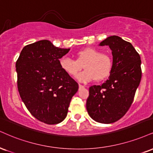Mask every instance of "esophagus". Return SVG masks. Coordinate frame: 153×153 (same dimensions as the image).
<instances>
[{
	"mask_svg": "<svg viewBox=\"0 0 153 153\" xmlns=\"http://www.w3.org/2000/svg\"><path fill=\"white\" fill-rule=\"evenodd\" d=\"M82 88H84V86H83V85H80V84H79V90L82 89Z\"/></svg>",
	"mask_w": 153,
	"mask_h": 153,
	"instance_id": "34e87169",
	"label": "esophagus"
}]
</instances>
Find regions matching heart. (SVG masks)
Masks as SVG:
<instances>
[{
    "instance_id": "heart-1",
    "label": "heart",
    "mask_w": 153,
    "mask_h": 153,
    "mask_svg": "<svg viewBox=\"0 0 153 153\" xmlns=\"http://www.w3.org/2000/svg\"><path fill=\"white\" fill-rule=\"evenodd\" d=\"M60 68L70 76L75 77L82 69L85 71L77 76L80 82H87L95 80L100 81L109 76L113 68V60L109 55L94 48H86L76 53V60L61 58Z\"/></svg>"
}]
</instances>
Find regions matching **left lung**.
<instances>
[{
	"label": "left lung",
	"mask_w": 153,
	"mask_h": 153,
	"mask_svg": "<svg viewBox=\"0 0 153 153\" xmlns=\"http://www.w3.org/2000/svg\"><path fill=\"white\" fill-rule=\"evenodd\" d=\"M100 45L111 49L113 68L101 85L90 87L86 108L95 121L109 124L124 116L133 102L142 77L141 60L132 44L120 37H108Z\"/></svg>",
	"instance_id": "obj_1"
}]
</instances>
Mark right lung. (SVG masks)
Returning a JSON list of instances; mask_svg holds the SVG:
<instances>
[{"label":"right lung","mask_w":153,"mask_h":153,"mask_svg":"<svg viewBox=\"0 0 153 153\" xmlns=\"http://www.w3.org/2000/svg\"><path fill=\"white\" fill-rule=\"evenodd\" d=\"M69 51L40 40L25 45L16 61L20 96L31 115L46 124H58L65 118L78 90V84L59 65V59Z\"/></svg>","instance_id":"right-lung-1"}]
</instances>
